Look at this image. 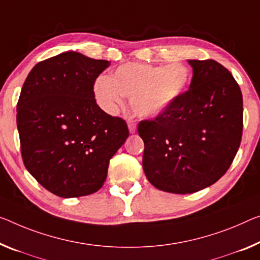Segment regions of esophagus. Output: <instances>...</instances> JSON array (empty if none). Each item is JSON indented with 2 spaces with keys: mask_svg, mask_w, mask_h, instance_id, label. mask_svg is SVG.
Returning a JSON list of instances; mask_svg holds the SVG:
<instances>
[{
  "mask_svg": "<svg viewBox=\"0 0 260 260\" xmlns=\"http://www.w3.org/2000/svg\"><path fill=\"white\" fill-rule=\"evenodd\" d=\"M127 126H129V131L131 134L136 133V122L134 119H129V121H127Z\"/></svg>",
  "mask_w": 260,
  "mask_h": 260,
  "instance_id": "obj_1",
  "label": "esophagus"
}]
</instances>
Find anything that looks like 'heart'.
I'll use <instances>...</instances> for the list:
<instances>
[{
    "label": "heart",
    "mask_w": 260,
    "mask_h": 260,
    "mask_svg": "<svg viewBox=\"0 0 260 260\" xmlns=\"http://www.w3.org/2000/svg\"><path fill=\"white\" fill-rule=\"evenodd\" d=\"M189 80V71L181 63L155 66L127 62L117 67L111 77H98L93 90L98 105L107 113H116L123 99L129 98L138 116L154 117L185 93Z\"/></svg>",
    "instance_id": "obj_1"
}]
</instances>
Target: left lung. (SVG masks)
<instances>
[{
	"label": "left lung",
	"mask_w": 260,
	"mask_h": 260,
	"mask_svg": "<svg viewBox=\"0 0 260 260\" xmlns=\"http://www.w3.org/2000/svg\"><path fill=\"white\" fill-rule=\"evenodd\" d=\"M188 63L189 89L137 127L147 180L174 194L216 182L233 164L243 133V96L233 74L213 59Z\"/></svg>",
	"instance_id": "left-lung-1"
}]
</instances>
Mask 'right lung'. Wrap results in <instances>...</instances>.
<instances>
[{
  "instance_id": "right-lung-1",
  "label": "right lung",
  "mask_w": 260,
  "mask_h": 260,
  "mask_svg": "<svg viewBox=\"0 0 260 260\" xmlns=\"http://www.w3.org/2000/svg\"><path fill=\"white\" fill-rule=\"evenodd\" d=\"M109 65L70 51L38 62L24 81L16 117L23 162L57 197L98 191L129 136L124 119L95 100V80Z\"/></svg>"
}]
</instances>
